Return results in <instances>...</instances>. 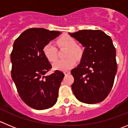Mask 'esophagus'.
I'll use <instances>...</instances> for the list:
<instances>
[{"label": "esophagus", "instance_id": "1", "mask_svg": "<svg viewBox=\"0 0 128 128\" xmlns=\"http://www.w3.org/2000/svg\"><path fill=\"white\" fill-rule=\"evenodd\" d=\"M70 72H70V71H64V73L65 75H68V74H70Z\"/></svg>", "mask_w": 128, "mask_h": 128}]
</instances>
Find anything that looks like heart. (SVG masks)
Returning <instances> with one entry per match:
<instances>
[{"instance_id": "1", "label": "heart", "mask_w": 128, "mask_h": 128, "mask_svg": "<svg viewBox=\"0 0 128 128\" xmlns=\"http://www.w3.org/2000/svg\"><path fill=\"white\" fill-rule=\"evenodd\" d=\"M57 44L58 46L66 48L64 60H57L53 64L55 70L66 71L70 70L76 64V58H80L82 56V50L79 46H76L75 40L70 36H62L57 39ZM43 52L48 60L54 62L57 59L56 48L51 43H48L43 48Z\"/></svg>"}]
</instances>
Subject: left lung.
Returning a JSON list of instances; mask_svg holds the SVG:
<instances>
[{
	"label": "left lung",
	"instance_id": "1",
	"mask_svg": "<svg viewBox=\"0 0 128 128\" xmlns=\"http://www.w3.org/2000/svg\"><path fill=\"white\" fill-rule=\"evenodd\" d=\"M70 36L84 47L80 64L71 70L72 90L76 98L93 104L106 98L114 84L118 66L110 37L101 30H80Z\"/></svg>",
	"mask_w": 128,
	"mask_h": 128
}]
</instances>
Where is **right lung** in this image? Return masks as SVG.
Segmentation results:
<instances>
[{"mask_svg": "<svg viewBox=\"0 0 128 128\" xmlns=\"http://www.w3.org/2000/svg\"><path fill=\"white\" fill-rule=\"evenodd\" d=\"M60 34L58 31L30 28L22 32L13 44L12 78L22 101L34 109H47L57 102L64 74L56 70L45 76L52 66L44 56L43 48Z\"/></svg>", "mask_w": 128, "mask_h": 128, "instance_id": "1", "label": "right lung"}]
</instances>
